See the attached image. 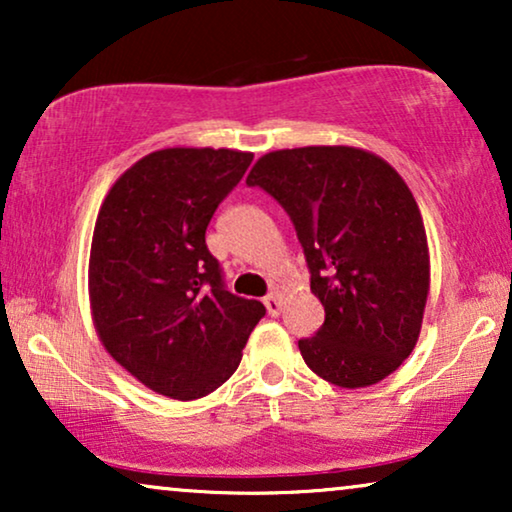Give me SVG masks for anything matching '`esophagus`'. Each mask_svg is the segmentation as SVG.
<instances>
[{"label": "esophagus", "instance_id": "34e87169", "mask_svg": "<svg viewBox=\"0 0 512 512\" xmlns=\"http://www.w3.org/2000/svg\"><path fill=\"white\" fill-rule=\"evenodd\" d=\"M263 303L268 307V314H272V317H277V314L282 312V296H279V293H270Z\"/></svg>", "mask_w": 512, "mask_h": 512}]
</instances>
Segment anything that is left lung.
I'll return each instance as SVG.
<instances>
[{
  "instance_id": "1",
  "label": "left lung",
  "mask_w": 512,
  "mask_h": 512,
  "mask_svg": "<svg viewBox=\"0 0 512 512\" xmlns=\"http://www.w3.org/2000/svg\"><path fill=\"white\" fill-rule=\"evenodd\" d=\"M249 186L296 228L326 319L300 354L342 389L377 384L417 345L429 296V244L410 188L387 160L354 146L265 153Z\"/></svg>"
}]
</instances>
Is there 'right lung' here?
Wrapping results in <instances>:
<instances>
[{
	"instance_id": "right-lung-1",
	"label": "right lung",
	"mask_w": 512,
	"mask_h": 512,
	"mask_svg": "<svg viewBox=\"0 0 512 512\" xmlns=\"http://www.w3.org/2000/svg\"><path fill=\"white\" fill-rule=\"evenodd\" d=\"M254 153L163 149L125 170L95 221L88 293L95 331L158 394L193 401L240 366L263 303L233 296L205 233Z\"/></svg>"
}]
</instances>
